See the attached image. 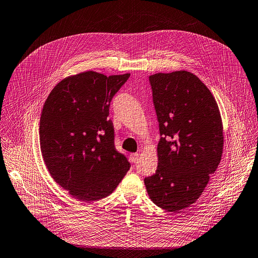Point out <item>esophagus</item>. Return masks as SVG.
Listing matches in <instances>:
<instances>
[{
	"label": "esophagus",
	"instance_id": "esophagus-1",
	"mask_svg": "<svg viewBox=\"0 0 258 258\" xmlns=\"http://www.w3.org/2000/svg\"><path fill=\"white\" fill-rule=\"evenodd\" d=\"M139 156H140L139 153H131L130 154V161L132 163H136L139 160Z\"/></svg>",
	"mask_w": 258,
	"mask_h": 258
}]
</instances>
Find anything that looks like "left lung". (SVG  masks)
I'll return each mask as SVG.
<instances>
[{"label":"left lung","instance_id":"left-lung-1","mask_svg":"<svg viewBox=\"0 0 258 258\" xmlns=\"http://www.w3.org/2000/svg\"><path fill=\"white\" fill-rule=\"evenodd\" d=\"M161 140L156 173L144 183L151 201L178 213L199 199L217 169L223 127L215 97L190 72L149 76Z\"/></svg>","mask_w":258,"mask_h":258}]
</instances>
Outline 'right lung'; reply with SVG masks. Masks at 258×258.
I'll use <instances>...</instances> for the list:
<instances>
[{
    "mask_svg": "<svg viewBox=\"0 0 258 258\" xmlns=\"http://www.w3.org/2000/svg\"><path fill=\"white\" fill-rule=\"evenodd\" d=\"M129 76L81 72L59 81L44 102L41 153L51 178L79 201L107 197L130 168L114 147L108 118L110 102Z\"/></svg>",
    "mask_w": 258,
    "mask_h": 258,
    "instance_id": "obj_1",
    "label": "right lung"
}]
</instances>
